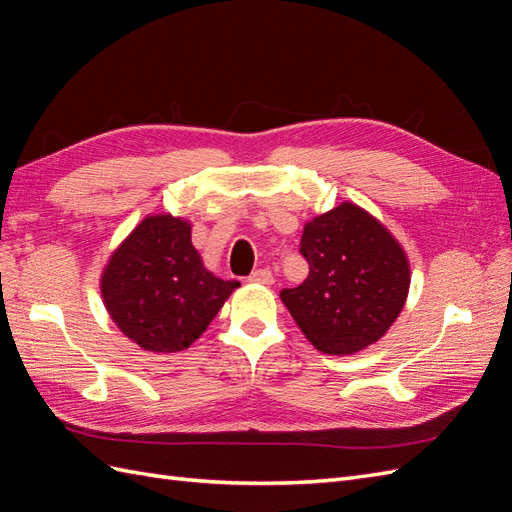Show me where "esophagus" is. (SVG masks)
I'll list each match as a JSON object with an SVG mask.
<instances>
[{"label":"esophagus","instance_id":"obj_1","mask_svg":"<svg viewBox=\"0 0 512 512\" xmlns=\"http://www.w3.org/2000/svg\"><path fill=\"white\" fill-rule=\"evenodd\" d=\"M250 282L269 286V284H273V273H271L269 269H256V271L250 275Z\"/></svg>","mask_w":512,"mask_h":512}]
</instances>
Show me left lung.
Masks as SVG:
<instances>
[{"label": "left lung", "mask_w": 512, "mask_h": 512, "mask_svg": "<svg viewBox=\"0 0 512 512\" xmlns=\"http://www.w3.org/2000/svg\"><path fill=\"white\" fill-rule=\"evenodd\" d=\"M309 275L280 297L324 354H354L389 331L410 288L406 252L376 218L352 203L307 222L301 237Z\"/></svg>", "instance_id": "obj_1"}]
</instances>
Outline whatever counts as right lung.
Listing matches in <instances>:
<instances>
[{
    "label": "right lung",
    "mask_w": 512,
    "mask_h": 512,
    "mask_svg": "<svg viewBox=\"0 0 512 512\" xmlns=\"http://www.w3.org/2000/svg\"><path fill=\"white\" fill-rule=\"evenodd\" d=\"M237 286V280H220L205 269L190 222L168 213L138 224L100 280L119 331L143 350L166 354L190 348Z\"/></svg>",
    "instance_id": "add662e5"
}]
</instances>
